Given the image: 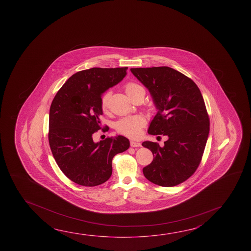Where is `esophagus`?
Segmentation results:
<instances>
[{
  "label": "esophagus",
  "instance_id": "34e87169",
  "mask_svg": "<svg viewBox=\"0 0 251 251\" xmlns=\"http://www.w3.org/2000/svg\"><path fill=\"white\" fill-rule=\"evenodd\" d=\"M130 146L131 147H140L141 144L138 142H136V141H130Z\"/></svg>",
  "mask_w": 251,
  "mask_h": 251
}]
</instances>
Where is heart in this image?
Listing matches in <instances>:
<instances>
[{"label": "heart", "mask_w": 251, "mask_h": 251, "mask_svg": "<svg viewBox=\"0 0 251 251\" xmlns=\"http://www.w3.org/2000/svg\"><path fill=\"white\" fill-rule=\"evenodd\" d=\"M144 90L142 86L137 85L136 83H127L125 86V92L127 96L131 99L136 93L139 91ZM111 96V92L107 91L103 94L100 100V106L103 111L106 112L108 107V101ZM146 124L145 119L141 115H135V116H128L124 117L123 119L119 120L116 122L115 127L116 131L123 134L124 136H129V137H138L142 133V129Z\"/></svg>", "instance_id": "obj_1"}]
</instances>
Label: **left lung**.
Returning a JSON list of instances; mask_svg holds the SVG:
<instances>
[{
  "instance_id": "obj_1",
  "label": "left lung",
  "mask_w": 251,
  "mask_h": 251,
  "mask_svg": "<svg viewBox=\"0 0 251 251\" xmlns=\"http://www.w3.org/2000/svg\"><path fill=\"white\" fill-rule=\"evenodd\" d=\"M151 95L156 107L148 133L167 137L163 147L145 141L153 161L143 169L144 177L170 187L193 175L201 160L209 135V118L201 93L191 78L168 66L131 68Z\"/></svg>"
}]
</instances>
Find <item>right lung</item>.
<instances>
[{
	"label": "right lung",
	"mask_w": 251,
	"mask_h": 251,
	"mask_svg": "<svg viewBox=\"0 0 251 251\" xmlns=\"http://www.w3.org/2000/svg\"><path fill=\"white\" fill-rule=\"evenodd\" d=\"M127 67H94L67 79L50 105L49 144L63 173L78 185L95 186L111 177L112 159L129 147L124 136L95 143L93 134L101 128L100 100L127 75Z\"/></svg>",
	"instance_id": "right-lung-1"
}]
</instances>
